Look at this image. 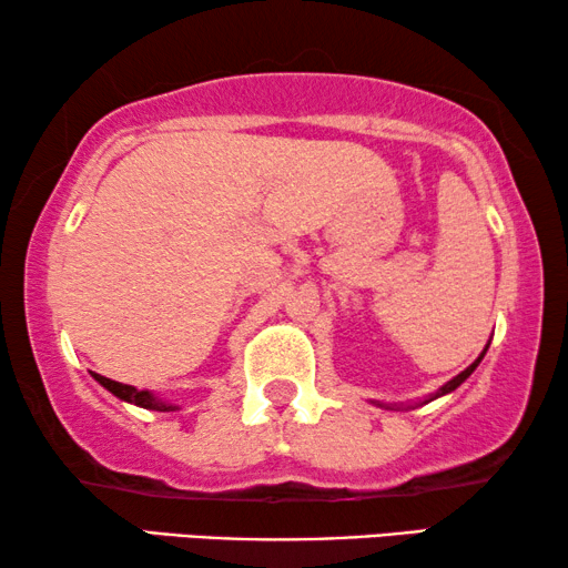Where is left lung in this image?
<instances>
[{
    "instance_id": "left-lung-1",
    "label": "left lung",
    "mask_w": 568,
    "mask_h": 568,
    "mask_svg": "<svg viewBox=\"0 0 568 568\" xmlns=\"http://www.w3.org/2000/svg\"><path fill=\"white\" fill-rule=\"evenodd\" d=\"M486 348H488V346H486ZM486 348H484V352H480V356H478V359H476V362H473L468 369H463V372H460V375H457V377H453V379H449V383H445V385H442L437 393H432V395H429V398H424V403H429V400H434V398H439V395H447V393H453V390H457V387H460V385L465 383V379H468V377L473 375V369H476V367H478V364H480V359H484ZM377 406H383V408H400V406H385V403H377Z\"/></svg>"
}]
</instances>
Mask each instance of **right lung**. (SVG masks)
Here are the masks:
<instances>
[{"label":"right lung","instance_id":"add662e5","mask_svg":"<svg viewBox=\"0 0 568 568\" xmlns=\"http://www.w3.org/2000/svg\"><path fill=\"white\" fill-rule=\"evenodd\" d=\"M95 379L100 385L105 387V390H111L115 398L126 400V403H134L139 408H150V410H178V406L173 403H165L162 398H154L150 390H136L134 385H123V383H115V379H108L103 375H95Z\"/></svg>","mask_w":568,"mask_h":568}]
</instances>
